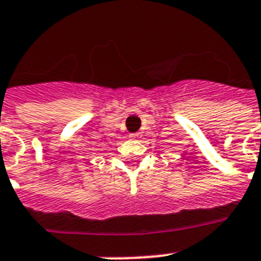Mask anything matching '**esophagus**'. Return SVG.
I'll list each match as a JSON object with an SVG mask.
<instances>
[{
	"mask_svg": "<svg viewBox=\"0 0 261 261\" xmlns=\"http://www.w3.org/2000/svg\"><path fill=\"white\" fill-rule=\"evenodd\" d=\"M130 138H133V139H135V138H138V134H131Z\"/></svg>",
	"mask_w": 261,
	"mask_h": 261,
	"instance_id": "34e87169",
	"label": "esophagus"
}]
</instances>
